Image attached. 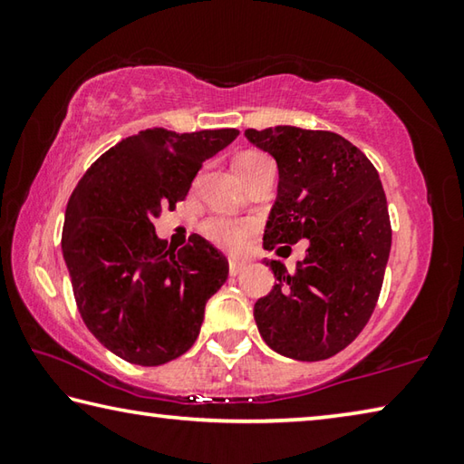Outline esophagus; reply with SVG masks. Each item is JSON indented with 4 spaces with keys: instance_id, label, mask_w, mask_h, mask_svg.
Instances as JSON below:
<instances>
[{
    "instance_id": "34e87169",
    "label": "esophagus",
    "mask_w": 464,
    "mask_h": 464,
    "mask_svg": "<svg viewBox=\"0 0 464 464\" xmlns=\"http://www.w3.org/2000/svg\"><path fill=\"white\" fill-rule=\"evenodd\" d=\"M247 270V262H239V260H229V274L231 276H239Z\"/></svg>"
}]
</instances>
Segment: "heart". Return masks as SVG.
I'll list each match as a JSON object with an SVG mask.
<instances>
[{
  "mask_svg": "<svg viewBox=\"0 0 464 464\" xmlns=\"http://www.w3.org/2000/svg\"><path fill=\"white\" fill-rule=\"evenodd\" d=\"M272 160L268 155L257 151H246L235 157V169L241 178L249 176L251 171L260 169L264 166H270ZM200 231L204 237L215 246L237 251L249 241L251 235L257 231V223L254 218H233V217H210L200 225Z\"/></svg>",
  "mask_w": 464,
  "mask_h": 464,
  "instance_id": "1",
  "label": "heart"
}]
</instances>
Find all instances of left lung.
<instances>
[{
  "label": "left lung",
  "mask_w": 464,
  "mask_h": 464,
  "mask_svg": "<svg viewBox=\"0 0 464 464\" xmlns=\"http://www.w3.org/2000/svg\"><path fill=\"white\" fill-rule=\"evenodd\" d=\"M246 137L276 160L280 174L264 247L309 241L293 272L266 262L276 285L256 303L257 329L282 356L332 358L362 332L381 295L391 218L379 171L332 130L247 129Z\"/></svg>",
  "instance_id": "obj_1"
}]
</instances>
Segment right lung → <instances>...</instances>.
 Returning <instances> with one entry per match:
<instances>
[{"instance_id":"obj_1","label":"right lung","mask_w":464,"mask_h":464,"mask_svg":"<svg viewBox=\"0 0 464 464\" xmlns=\"http://www.w3.org/2000/svg\"><path fill=\"white\" fill-rule=\"evenodd\" d=\"M237 135L140 130L102 153L67 202L61 243L77 309L96 340L130 364L160 366L190 350L207 301L229 276L207 239L194 233L184 247H168L153 221Z\"/></svg>"}]
</instances>
